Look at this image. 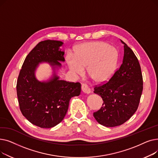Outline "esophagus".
Segmentation results:
<instances>
[{
	"label": "esophagus",
	"instance_id": "esophagus-1",
	"mask_svg": "<svg viewBox=\"0 0 158 158\" xmlns=\"http://www.w3.org/2000/svg\"><path fill=\"white\" fill-rule=\"evenodd\" d=\"M81 89H82V91L85 94H89L91 93V90H90V88L88 87V86L86 84H82V86H81Z\"/></svg>",
	"mask_w": 158,
	"mask_h": 158
}]
</instances>
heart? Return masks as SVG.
<instances>
[{
	"instance_id": "b5f03b06",
	"label": "heart",
	"mask_w": 158,
	"mask_h": 158,
	"mask_svg": "<svg viewBox=\"0 0 158 158\" xmlns=\"http://www.w3.org/2000/svg\"><path fill=\"white\" fill-rule=\"evenodd\" d=\"M118 53L115 48L103 41H92L80 45L74 57H66L69 69L82 75L86 67L88 76L97 82H104L111 79L117 68Z\"/></svg>"
}]
</instances>
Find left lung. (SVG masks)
I'll use <instances>...</instances> for the list:
<instances>
[{
  "mask_svg": "<svg viewBox=\"0 0 158 158\" xmlns=\"http://www.w3.org/2000/svg\"><path fill=\"white\" fill-rule=\"evenodd\" d=\"M124 45V54L119 69L110 80L94 88V93L103 100L101 108L94 113L95 120L101 125L112 127L128 120L138 109L143 91L141 67L133 51Z\"/></svg>",
  "mask_w": 158,
  "mask_h": 158,
  "instance_id": "obj_1",
  "label": "left lung"
}]
</instances>
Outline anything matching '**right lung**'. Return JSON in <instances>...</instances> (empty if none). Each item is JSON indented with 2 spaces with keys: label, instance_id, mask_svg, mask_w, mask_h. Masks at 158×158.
<instances>
[{
  "label": "right lung",
  "instance_id": "1",
  "mask_svg": "<svg viewBox=\"0 0 158 158\" xmlns=\"http://www.w3.org/2000/svg\"><path fill=\"white\" fill-rule=\"evenodd\" d=\"M63 43L57 40L40 42L29 53L22 66L16 83V93L22 114L33 125L51 128L60 123L67 112L70 98L79 96V82L60 80L56 70L61 67L64 52ZM51 65L53 70L48 80L40 81L35 72L41 62Z\"/></svg>",
  "mask_w": 158,
  "mask_h": 158
}]
</instances>
